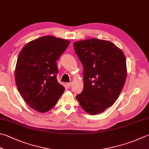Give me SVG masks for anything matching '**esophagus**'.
Returning a JSON list of instances; mask_svg holds the SVG:
<instances>
[{
	"label": "esophagus",
	"instance_id": "34e87169",
	"mask_svg": "<svg viewBox=\"0 0 149 149\" xmlns=\"http://www.w3.org/2000/svg\"><path fill=\"white\" fill-rule=\"evenodd\" d=\"M67 87H68V88H71V86H72V83L71 82L67 83Z\"/></svg>",
	"mask_w": 149,
	"mask_h": 149
}]
</instances>
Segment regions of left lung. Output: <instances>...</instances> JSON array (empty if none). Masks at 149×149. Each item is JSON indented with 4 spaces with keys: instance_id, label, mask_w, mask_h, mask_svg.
<instances>
[{
    "instance_id": "left-lung-1",
    "label": "left lung",
    "mask_w": 149,
    "mask_h": 149,
    "mask_svg": "<svg viewBox=\"0 0 149 149\" xmlns=\"http://www.w3.org/2000/svg\"><path fill=\"white\" fill-rule=\"evenodd\" d=\"M73 46L84 68V89L76 98L87 113L99 114L113 104L125 85V54L111 42L95 38Z\"/></svg>"
}]
</instances>
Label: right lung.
I'll use <instances>...</instances> for the list:
<instances>
[{
    "label": "right lung",
    "instance_id": "1",
    "mask_svg": "<svg viewBox=\"0 0 149 149\" xmlns=\"http://www.w3.org/2000/svg\"><path fill=\"white\" fill-rule=\"evenodd\" d=\"M69 43L70 41L46 36L28 43L19 52L16 86L25 102L35 110L49 111L65 91L57 80L56 61Z\"/></svg>",
    "mask_w": 149,
    "mask_h": 149
}]
</instances>
